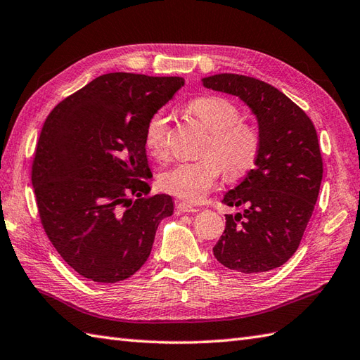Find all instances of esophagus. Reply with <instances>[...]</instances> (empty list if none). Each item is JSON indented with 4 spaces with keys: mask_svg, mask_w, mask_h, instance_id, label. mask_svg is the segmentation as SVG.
I'll return each mask as SVG.
<instances>
[{
    "mask_svg": "<svg viewBox=\"0 0 360 360\" xmlns=\"http://www.w3.org/2000/svg\"><path fill=\"white\" fill-rule=\"evenodd\" d=\"M175 210H177L179 214H185V212H197L198 207L189 205V203H185V202H179L177 206H175Z\"/></svg>",
    "mask_w": 360,
    "mask_h": 360,
    "instance_id": "1",
    "label": "esophagus"
}]
</instances>
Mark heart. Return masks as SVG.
Listing matches in <instances>:
<instances>
[{"label": "heart", "mask_w": 360, "mask_h": 360, "mask_svg": "<svg viewBox=\"0 0 360 360\" xmlns=\"http://www.w3.org/2000/svg\"><path fill=\"white\" fill-rule=\"evenodd\" d=\"M186 110L210 131L202 149L203 158L175 165L160 174L158 181L165 193L198 202L219 181L223 169L231 179H240L252 169L262 149V135L254 124L240 120L237 105L223 97L194 98ZM145 146L158 160L169 154V117L165 110H155L148 118Z\"/></svg>", "instance_id": "b5f03b06"}]
</instances>
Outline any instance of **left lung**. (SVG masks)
Listing matches in <instances>:
<instances>
[{"mask_svg":"<svg viewBox=\"0 0 360 360\" xmlns=\"http://www.w3.org/2000/svg\"><path fill=\"white\" fill-rule=\"evenodd\" d=\"M202 83L236 95L257 118L262 149L255 167L221 200L245 210L226 214L212 251L223 266L262 274L291 259L313 215L323 174L316 127L283 92L257 78L217 74Z\"/></svg>","mask_w":360,"mask_h":360,"instance_id":"obj_1","label":"left lung"}]
</instances>
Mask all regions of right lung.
<instances>
[{"label":"right lung","instance_id":"1","mask_svg":"<svg viewBox=\"0 0 360 360\" xmlns=\"http://www.w3.org/2000/svg\"><path fill=\"white\" fill-rule=\"evenodd\" d=\"M183 84L181 77L105 74L46 118L32 163L39 219L68 265L92 282L137 273L158 223L174 212L171 195H149L145 126Z\"/></svg>","mask_w":360,"mask_h":360}]
</instances>
